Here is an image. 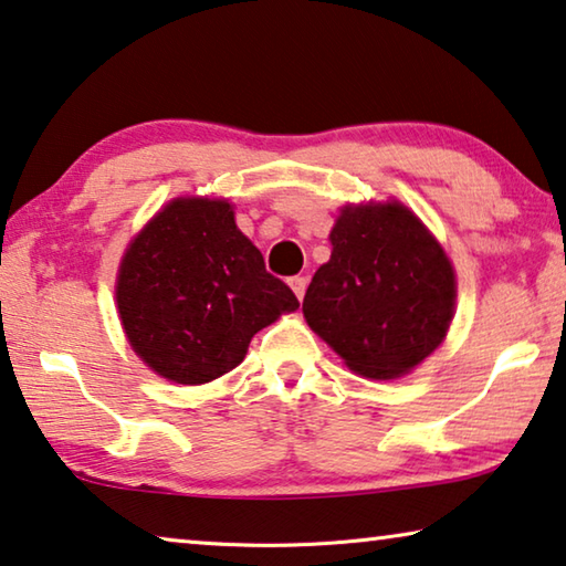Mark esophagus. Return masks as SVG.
I'll use <instances>...</instances> for the list:
<instances>
[{
    "label": "esophagus",
    "instance_id": "34e87169",
    "mask_svg": "<svg viewBox=\"0 0 566 566\" xmlns=\"http://www.w3.org/2000/svg\"><path fill=\"white\" fill-rule=\"evenodd\" d=\"M290 286H292V292L297 294V300H304V292H307V276H292L290 280Z\"/></svg>",
    "mask_w": 566,
    "mask_h": 566
}]
</instances>
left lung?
Listing matches in <instances>:
<instances>
[{
  "label": "left lung",
  "mask_w": 566,
  "mask_h": 566,
  "mask_svg": "<svg viewBox=\"0 0 566 566\" xmlns=\"http://www.w3.org/2000/svg\"><path fill=\"white\" fill-rule=\"evenodd\" d=\"M329 241L302 302L310 327L365 378H398L426 360L455 300L438 241L400 203L347 206Z\"/></svg>",
  "instance_id": "obj_1"
}]
</instances>
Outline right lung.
<instances>
[{"mask_svg":"<svg viewBox=\"0 0 566 566\" xmlns=\"http://www.w3.org/2000/svg\"><path fill=\"white\" fill-rule=\"evenodd\" d=\"M118 310L150 370L181 385L221 378L251 337L300 300L266 272L227 201L178 199L140 231L118 274Z\"/></svg>","mask_w":566,"mask_h":566,"instance_id":"add662e5","label":"right lung"}]
</instances>
